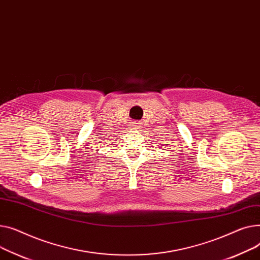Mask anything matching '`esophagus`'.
Segmentation results:
<instances>
[{"mask_svg": "<svg viewBox=\"0 0 260 260\" xmlns=\"http://www.w3.org/2000/svg\"><path fill=\"white\" fill-rule=\"evenodd\" d=\"M131 125L133 128H140V123H137V121H132Z\"/></svg>", "mask_w": 260, "mask_h": 260, "instance_id": "esophagus-1", "label": "esophagus"}]
</instances>
